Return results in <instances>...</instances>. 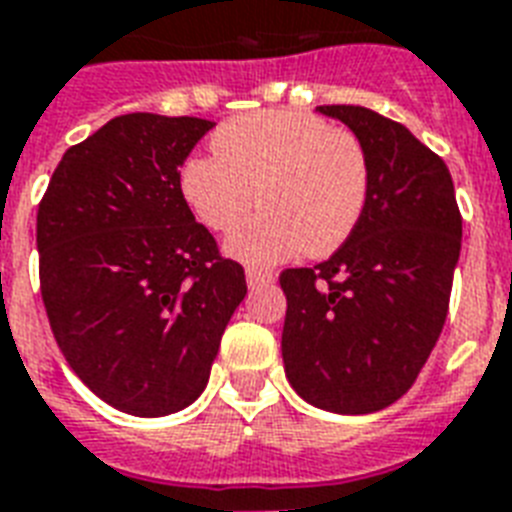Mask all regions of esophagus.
<instances>
[{
  "label": "esophagus",
  "instance_id": "obj_1",
  "mask_svg": "<svg viewBox=\"0 0 512 512\" xmlns=\"http://www.w3.org/2000/svg\"><path fill=\"white\" fill-rule=\"evenodd\" d=\"M268 284H273V273L255 271V268H249V271H247V287L249 289L268 287Z\"/></svg>",
  "mask_w": 512,
  "mask_h": 512
}]
</instances>
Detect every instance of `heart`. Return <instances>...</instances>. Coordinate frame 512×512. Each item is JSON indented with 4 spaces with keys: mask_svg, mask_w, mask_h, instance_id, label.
<instances>
[{
    "mask_svg": "<svg viewBox=\"0 0 512 512\" xmlns=\"http://www.w3.org/2000/svg\"><path fill=\"white\" fill-rule=\"evenodd\" d=\"M215 156L180 167V196L209 231H228L252 201L263 209L236 225L225 252L271 268L297 252L332 255L356 231L369 193L366 154L350 132L316 116L260 111L212 135Z\"/></svg>",
    "mask_w": 512,
    "mask_h": 512,
    "instance_id": "heart-1",
    "label": "heart"
}]
</instances>
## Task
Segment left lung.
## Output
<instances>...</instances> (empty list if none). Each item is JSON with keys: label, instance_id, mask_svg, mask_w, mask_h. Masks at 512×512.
Segmentation results:
<instances>
[{"label": "left lung", "instance_id": "left-lung-1", "mask_svg": "<svg viewBox=\"0 0 512 512\" xmlns=\"http://www.w3.org/2000/svg\"><path fill=\"white\" fill-rule=\"evenodd\" d=\"M361 143L369 193L356 231L313 268L281 273L289 385L324 412L372 414L404 396L436 348L462 247L444 159L364 106H319Z\"/></svg>", "mask_w": 512, "mask_h": 512}]
</instances>
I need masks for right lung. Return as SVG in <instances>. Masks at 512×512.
<instances>
[{"mask_svg": "<svg viewBox=\"0 0 512 512\" xmlns=\"http://www.w3.org/2000/svg\"><path fill=\"white\" fill-rule=\"evenodd\" d=\"M215 122L127 114L68 148L39 215L52 335L98 398L164 417L207 388L244 268L217 255L180 196V167Z\"/></svg>", "mask_w": 512, "mask_h": 512, "instance_id": "right-lung-1", "label": "right lung"}]
</instances>
